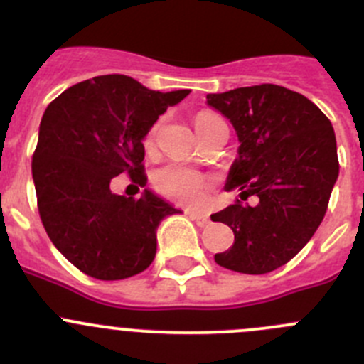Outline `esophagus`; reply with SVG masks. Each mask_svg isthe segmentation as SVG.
Here are the masks:
<instances>
[{
  "label": "esophagus",
  "mask_w": 364,
  "mask_h": 364,
  "mask_svg": "<svg viewBox=\"0 0 364 364\" xmlns=\"http://www.w3.org/2000/svg\"><path fill=\"white\" fill-rule=\"evenodd\" d=\"M192 220H196V223H197V225H199V227L209 225V222H211V218H209V215H204V213H193Z\"/></svg>",
  "instance_id": "34e87169"
}]
</instances>
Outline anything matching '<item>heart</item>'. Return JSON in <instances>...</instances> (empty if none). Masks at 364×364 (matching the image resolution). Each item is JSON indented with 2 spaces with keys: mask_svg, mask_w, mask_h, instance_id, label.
<instances>
[{
  "mask_svg": "<svg viewBox=\"0 0 364 364\" xmlns=\"http://www.w3.org/2000/svg\"><path fill=\"white\" fill-rule=\"evenodd\" d=\"M222 123H225V121L218 114L213 112H200L196 117V128L199 135L205 134L213 127ZM156 132H159V123L153 124L148 134H146L144 146L148 149L153 148V144H155ZM153 183H155V188L159 190V193L164 197L188 205L199 204L203 200L204 193L211 186V179L204 172H199L181 164H167L160 167L153 176Z\"/></svg>",
  "mask_w": 364,
  "mask_h": 364,
  "instance_id": "obj_1",
  "label": "heart"
}]
</instances>
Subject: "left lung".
<instances>
[{
    "instance_id": "left-lung-1",
    "label": "left lung",
    "mask_w": 364,
    "mask_h": 364,
    "mask_svg": "<svg viewBox=\"0 0 364 364\" xmlns=\"http://www.w3.org/2000/svg\"><path fill=\"white\" fill-rule=\"evenodd\" d=\"M205 98L229 117L240 139L225 190L259 200H237L211 215L234 232L232 247L215 260L237 273H269L287 264L324 218L340 171L335 130L314 102L277 84Z\"/></svg>"
}]
</instances>
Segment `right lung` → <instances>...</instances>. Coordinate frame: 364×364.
<instances>
[{
    "label": "right lung",
    "mask_w": 364,
    "mask_h": 364,
    "mask_svg": "<svg viewBox=\"0 0 364 364\" xmlns=\"http://www.w3.org/2000/svg\"><path fill=\"white\" fill-rule=\"evenodd\" d=\"M188 90H148L119 73L82 80L54 98L40 121L31 171L47 236L87 277L123 280L156 253V227L181 213L144 190L116 196L111 181L127 172L146 186L144 144L160 114Z\"/></svg>",
    "instance_id": "obj_1"
}]
</instances>
